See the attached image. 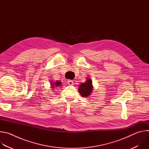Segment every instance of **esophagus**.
<instances>
[{
	"label": "esophagus",
	"instance_id": "esophagus-1",
	"mask_svg": "<svg viewBox=\"0 0 149 149\" xmlns=\"http://www.w3.org/2000/svg\"><path fill=\"white\" fill-rule=\"evenodd\" d=\"M68 84L70 85V86H72V85L74 84V82L72 80H68Z\"/></svg>",
	"mask_w": 149,
	"mask_h": 149
}]
</instances>
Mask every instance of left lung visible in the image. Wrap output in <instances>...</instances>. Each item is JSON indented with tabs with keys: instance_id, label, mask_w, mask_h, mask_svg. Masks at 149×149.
<instances>
[{
	"instance_id": "1",
	"label": "left lung",
	"mask_w": 149,
	"mask_h": 149,
	"mask_svg": "<svg viewBox=\"0 0 149 149\" xmlns=\"http://www.w3.org/2000/svg\"><path fill=\"white\" fill-rule=\"evenodd\" d=\"M93 90L92 81L90 79H87L86 81L79 85L78 91L79 94L84 97H88L91 94Z\"/></svg>"
}]
</instances>
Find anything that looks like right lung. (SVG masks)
<instances>
[{
    "mask_svg": "<svg viewBox=\"0 0 149 149\" xmlns=\"http://www.w3.org/2000/svg\"><path fill=\"white\" fill-rule=\"evenodd\" d=\"M51 88H55V87H58L61 86V82H59L58 81H56L55 82H52L51 84Z\"/></svg>",
    "mask_w": 149,
    "mask_h": 149,
    "instance_id": "right-lung-1",
    "label": "right lung"
}]
</instances>
